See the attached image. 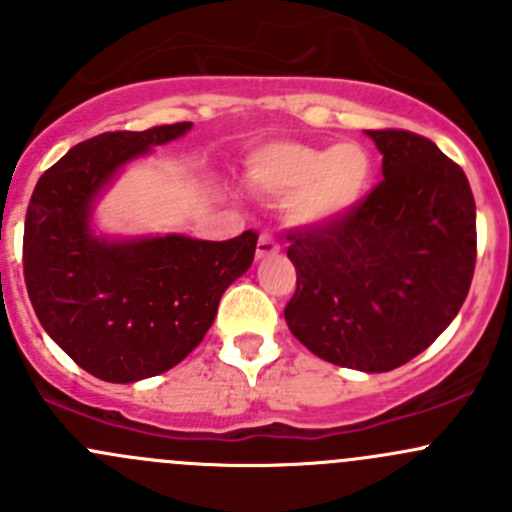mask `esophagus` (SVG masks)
I'll list each match as a JSON object with an SVG mask.
<instances>
[{"instance_id": "esophagus-1", "label": "esophagus", "mask_w": 512, "mask_h": 512, "mask_svg": "<svg viewBox=\"0 0 512 512\" xmlns=\"http://www.w3.org/2000/svg\"><path fill=\"white\" fill-rule=\"evenodd\" d=\"M280 252V242L272 232H262L260 240H257V260H265V257H272Z\"/></svg>"}]
</instances>
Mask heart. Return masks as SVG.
<instances>
[{"mask_svg": "<svg viewBox=\"0 0 512 512\" xmlns=\"http://www.w3.org/2000/svg\"><path fill=\"white\" fill-rule=\"evenodd\" d=\"M245 178L257 193L287 200L294 223L329 227L347 220L366 200L374 183V158L356 141L332 148L267 143L250 153Z\"/></svg>", "mask_w": 512, "mask_h": 512, "instance_id": "obj_1", "label": "heart"}]
</instances>
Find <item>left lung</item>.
<instances>
[{
  "label": "left lung",
  "instance_id": "obj_1",
  "mask_svg": "<svg viewBox=\"0 0 512 512\" xmlns=\"http://www.w3.org/2000/svg\"><path fill=\"white\" fill-rule=\"evenodd\" d=\"M384 180L347 220L287 232V327L319 359L376 374L453 322L476 270V200L461 165L401 128L366 131Z\"/></svg>",
  "mask_w": 512,
  "mask_h": 512
}]
</instances>
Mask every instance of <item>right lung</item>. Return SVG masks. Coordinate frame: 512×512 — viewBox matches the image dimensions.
Instances as JSON below:
<instances>
[{
	"label": "right lung",
	"mask_w": 512,
	"mask_h": 512,
	"mask_svg": "<svg viewBox=\"0 0 512 512\" xmlns=\"http://www.w3.org/2000/svg\"><path fill=\"white\" fill-rule=\"evenodd\" d=\"M193 123L113 131L71 148L36 183L24 223V282L41 327L81 369L111 384L163 374L213 324L220 297L252 265L257 232L111 242L91 232L108 180Z\"/></svg>",
	"instance_id": "1"
}]
</instances>
